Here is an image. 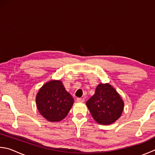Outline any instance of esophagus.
<instances>
[{
    "mask_svg": "<svg viewBox=\"0 0 155 155\" xmlns=\"http://www.w3.org/2000/svg\"><path fill=\"white\" fill-rule=\"evenodd\" d=\"M77 102H84V99L83 98H77Z\"/></svg>",
    "mask_w": 155,
    "mask_h": 155,
    "instance_id": "obj_1",
    "label": "esophagus"
}]
</instances>
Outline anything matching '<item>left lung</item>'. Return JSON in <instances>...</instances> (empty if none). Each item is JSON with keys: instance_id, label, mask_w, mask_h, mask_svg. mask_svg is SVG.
<instances>
[{"instance_id": "1", "label": "left lung", "mask_w": 155, "mask_h": 155, "mask_svg": "<svg viewBox=\"0 0 155 155\" xmlns=\"http://www.w3.org/2000/svg\"><path fill=\"white\" fill-rule=\"evenodd\" d=\"M86 104L94 120L103 125L116 122L124 110L122 98L116 89L107 83L99 84Z\"/></svg>"}]
</instances>
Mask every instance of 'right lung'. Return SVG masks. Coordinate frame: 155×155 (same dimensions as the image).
Segmentation results:
<instances>
[{
  "label": "right lung",
  "instance_id": "1",
  "mask_svg": "<svg viewBox=\"0 0 155 155\" xmlns=\"http://www.w3.org/2000/svg\"><path fill=\"white\" fill-rule=\"evenodd\" d=\"M74 103L60 81H51L43 85L36 97L37 107L49 122H60L67 116Z\"/></svg>",
  "mask_w": 155,
  "mask_h": 155
}]
</instances>
